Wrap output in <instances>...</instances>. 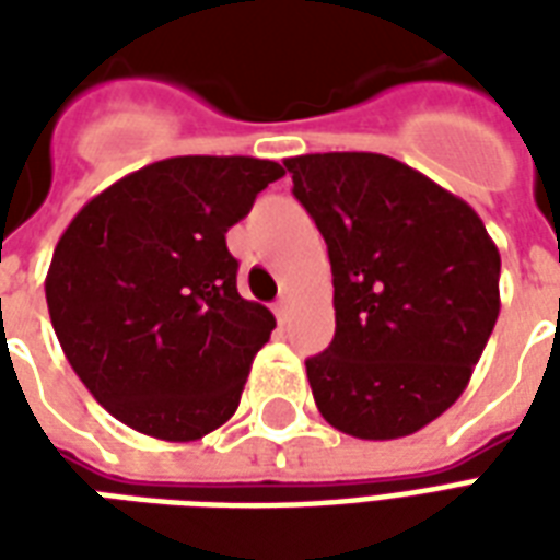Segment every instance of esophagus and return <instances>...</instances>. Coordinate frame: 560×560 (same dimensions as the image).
<instances>
[{
	"label": "esophagus",
	"mask_w": 560,
	"mask_h": 560,
	"mask_svg": "<svg viewBox=\"0 0 560 560\" xmlns=\"http://www.w3.org/2000/svg\"><path fill=\"white\" fill-rule=\"evenodd\" d=\"M291 308H293V303H291V296H288V293L276 300V317H279V324H288V317H291Z\"/></svg>",
	"instance_id": "obj_1"
}]
</instances>
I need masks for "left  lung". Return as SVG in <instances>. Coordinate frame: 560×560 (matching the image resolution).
Segmentation results:
<instances>
[{
    "label": "left lung",
    "mask_w": 560,
    "mask_h": 560,
    "mask_svg": "<svg viewBox=\"0 0 560 560\" xmlns=\"http://www.w3.org/2000/svg\"><path fill=\"white\" fill-rule=\"evenodd\" d=\"M332 267L336 336L305 360L339 432L393 441L465 393L501 312V255L480 215L377 152L284 159Z\"/></svg>",
    "instance_id": "1"
}]
</instances>
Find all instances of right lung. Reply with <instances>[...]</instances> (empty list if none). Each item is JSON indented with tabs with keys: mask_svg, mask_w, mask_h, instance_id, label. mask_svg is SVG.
Returning <instances> with one entry per match:
<instances>
[{
	"mask_svg": "<svg viewBox=\"0 0 560 560\" xmlns=\"http://www.w3.org/2000/svg\"><path fill=\"white\" fill-rule=\"evenodd\" d=\"M284 176L279 161L179 155L95 195L56 243V339L98 405L161 441H197L240 408L276 317L236 291L224 233Z\"/></svg>",
	"mask_w": 560,
	"mask_h": 560,
	"instance_id": "obj_1",
	"label": "right lung"
}]
</instances>
